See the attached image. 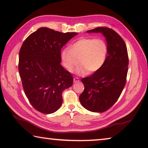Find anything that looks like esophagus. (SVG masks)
<instances>
[{
    "label": "esophagus",
    "mask_w": 148,
    "mask_h": 148,
    "mask_svg": "<svg viewBox=\"0 0 148 148\" xmlns=\"http://www.w3.org/2000/svg\"><path fill=\"white\" fill-rule=\"evenodd\" d=\"M79 81H80V80H79L78 77H74V78H73V82H79Z\"/></svg>",
    "instance_id": "34e87169"
}]
</instances>
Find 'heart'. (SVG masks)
Returning a JSON list of instances; mask_svg holds the SVG:
<instances>
[{
    "label": "heart",
    "mask_w": 148,
    "mask_h": 148,
    "mask_svg": "<svg viewBox=\"0 0 148 148\" xmlns=\"http://www.w3.org/2000/svg\"><path fill=\"white\" fill-rule=\"evenodd\" d=\"M108 46L105 40L92 37L82 38L75 42L71 49H64L61 53V60L67 71L72 72L79 62L77 69L79 75L88 71L94 73L101 68L107 60Z\"/></svg>",
    "instance_id": "1"
}]
</instances>
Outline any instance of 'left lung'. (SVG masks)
Instances as JSON below:
<instances>
[{
	"label": "left lung",
	"mask_w": 148,
	"mask_h": 148,
	"mask_svg": "<svg viewBox=\"0 0 148 148\" xmlns=\"http://www.w3.org/2000/svg\"><path fill=\"white\" fill-rule=\"evenodd\" d=\"M88 32H101L108 46L107 60L99 71L82 79L84 90L80 95L82 107L94 112H103L117 101L126 84L127 49L122 38L110 28L97 27Z\"/></svg>",
	"instance_id": "obj_1"
}]
</instances>
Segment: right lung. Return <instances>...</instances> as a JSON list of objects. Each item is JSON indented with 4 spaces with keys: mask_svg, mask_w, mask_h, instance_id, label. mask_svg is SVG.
Segmentation results:
<instances>
[{
    "mask_svg": "<svg viewBox=\"0 0 148 148\" xmlns=\"http://www.w3.org/2000/svg\"><path fill=\"white\" fill-rule=\"evenodd\" d=\"M77 34L41 27L23 43L19 55V75L26 96L39 112H56L63 101L62 92L72 86L73 77L60 64L61 49Z\"/></svg>",
    "mask_w": 148,
    "mask_h": 148,
    "instance_id": "add662e5",
    "label": "right lung"
}]
</instances>
